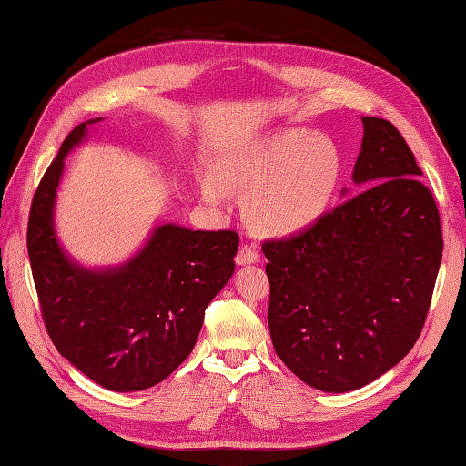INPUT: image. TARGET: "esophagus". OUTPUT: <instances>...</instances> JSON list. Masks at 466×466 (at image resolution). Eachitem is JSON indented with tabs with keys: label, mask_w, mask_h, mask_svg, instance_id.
<instances>
[{
	"label": "esophagus",
	"mask_w": 466,
	"mask_h": 466,
	"mask_svg": "<svg viewBox=\"0 0 466 466\" xmlns=\"http://www.w3.org/2000/svg\"><path fill=\"white\" fill-rule=\"evenodd\" d=\"M235 260H237V264H241V267H245V264H250V262H257L258 260L257 245L255 243H243L237 250Z\"/></svg>",
	"instance_id": "34e87169"
}]
</instances>
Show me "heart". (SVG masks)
I'll use <instances>...</instances> for the list:
<instances>
[{"label":"heart","instance_id":"obj_1","mask_svg":"<svg viewBox=\"0 0 466 466\" xmlns=\"http://www.w3.org/2000/svg\"><path fill=\"white\" fill-rule=\"evenodd\" d=\"M231 184L253 190L248 216L270 235H292L316 223L331 206L343 178V155L325 137L280 133L237 148L223 162ZM204 196L221 204L228 187L208 176Z\"/></svg>","mask_w":466,"mask_h":466}]
</instances>
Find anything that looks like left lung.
<instances>
[{"instance_id":"obj_1","label":"left lung","mask_w":466,"mask_h":466,"mask_svg":"<svg viewBox=\"0 0 466 466\" xmlns=\"http://www.w3.org/2000/svg\"><path fill=\"white\" fill-rule=\"evenodd\" d=\"M355 184L301 233L262 243L276 355L323 392H350L404 359L423 329L443 253L441 221L392 123L362 117Z\"/></svg>"}]
</instances>
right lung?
<instances>
[{
    "label": "right lung",
    "mask_w": 466,
    "mask_h": 466,
    "mask_svg": "<svg viewBox=\"0 0 466 466\" xmlns=\"http://www.w3.org/2000/svg\"><path fill=\"white\" fill-rule=\"evenodd\" d=\"M80 123L36 187L27 248L45 327L58 353L113 392L162 382L192 353L209 301L235 270V231H192L165 223L117 268L90 270L68 258L55 233V198Z\"/></svg>",
    "instance_id": "add662e5"
}]
</instances>
